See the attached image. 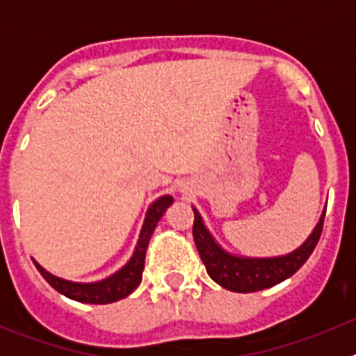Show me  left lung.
Masks as SVG:
<instances>
[{"label":"left lung","instance_id":"left-lung-1","mask_svg":"<svg viewBox=\"0 0 356 356\" xmlns=\"http://www.w3.org/2000/svg\"><path fill=\"white\" fill-rule=\"evenodd\" d=\"M193 210L194 242H196L201 260L205 264L207 273L216 284L234 292L264 291L291 278L307 262L314 248L317 246L326 212V210L323 212L310 237L292 253L284 254V257H271V259H248V257H237L222 250L207 229L200 212L196 209Z\"/></svg>","mask_w":356,"mask_h":356}]
</instances>
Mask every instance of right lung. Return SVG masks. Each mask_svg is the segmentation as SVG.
<instances>
[{
  "instance_id": "right-lung-1",
  "label": "right lung",
  "mask_w": 356,
  "mask_h": 356,
  "mask_svg": "<svg viewBox=\"0 0 356 356\" xmlns=\"http://www.w3.org/2000/svg\"><path fill=\"white\" fill-rule=\"evenodd\" d=\"M172 203V196H162L156 201L151 203V207L146 212V219H144L143 229H140L139 242L135 246L131 259L128 260L127 266H122L118 273H114L108 278L102 280V282H94V284H76V282H69V280H62L58 276H53L48 273L42 266L33 260L35 267L39 269L44 280L51 285L55 291L64 294L65 298L80 303H92V305H106L114 303V301L127 298L128 294L139 287L140 280H143L144 271V259H146V250L149 244V238L153 235L156 222L160 221V217L168 210V207Z\"/></svg>"
}]
</instances>
